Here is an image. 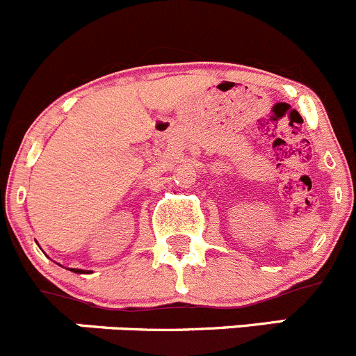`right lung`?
I'll return each instance as SVG.
<instances>
[{
    "mask_svg": "<svg viewBox=\"0 0 356 356\" xmlns=\"http://www.w3.org/2000/svg\"><path fill=\"white\" fill-rule=\"evenodd\" d=\"M69 271H72V273H79V275H81V273H90V271H85V270H72V268H71V270H69Z\"/></svg>",
    "mask_w": 356,
    "mask_h": 356,
    "instance_id": "right-lung-1",
    "label": "right lung"
}]
</instances>
